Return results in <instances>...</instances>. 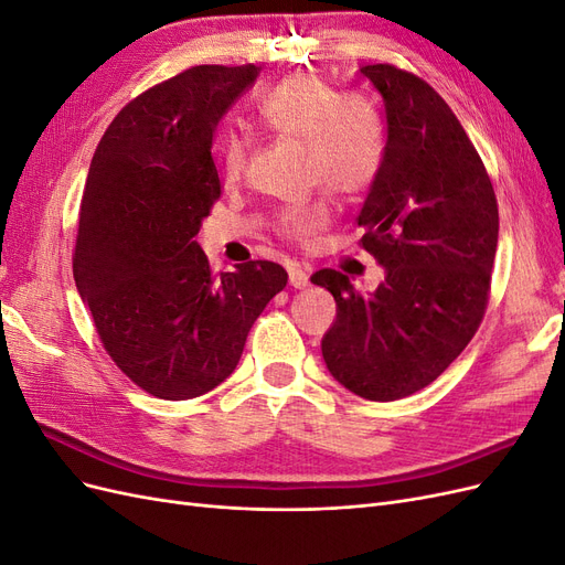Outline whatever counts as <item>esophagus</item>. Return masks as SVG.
I'll return each instance as SVG.
<instances>
[{
    "label": "esophagus",
    "instance_id": "esophagus-1",
    "mask_svg": "<svg viewBox=\"0 0 565 565\" xmlns=\"http://www.w3.org/2000/svg\"><path fill=\"white\" fill-rule=\"evenodd\" d=\"M289 285L297 289H303L306 285H309V273L299 266H289Z\"/></svg>",
    "mask_w": 565,
    "mask_h": 565
}]
</instances>
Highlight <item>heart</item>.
<instances>
[{
    "mask_svg": "<svg viewBox=\"0 0 565 565\" xmlns=\"http://www.w3.org/2000/svg\"><path fill=\"white\" fill-rule=\"evenodd\" d=\"M256 117L270 131L306 141V169L313 183H324L339 193H358L377 177L384 152L382 122L363 98H341L316 75L297 73L259 98ZM218 162L228 181L243 177L247 164L243 136L228 134L221 141ZM328 221L330 204L320 195L282 207L278 228L292 241L309 243Z\"/></svg>",
    "mask_w": 565,
    "mask_h": 565,
    "instance_id": "b5f03b06",
    "label": "heart"
}]
</instances>
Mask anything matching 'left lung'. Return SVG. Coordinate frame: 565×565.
Returning a JSON list of instances; mask_svg holds the SVG:
<instances>
[{"label": "left lung", "mask_w": 565, "mask_h": 565, "mask_svg": "<svg viewBox=\"0 0 565 565\" xmlns=\"http://www.w3.org/2000/svg\"><path fill=\"white\" fill-rule=\"evenodd\" d=\"M361 75L380 92L384 158L358 226L384 280L361 295L322 268L337 320L322 337L332 377L367 401H398L440 377L483 320L500 214L486 167L429 84L388 63Z\"/></svg>", "instance_id": "obj_1"}]
</instances>
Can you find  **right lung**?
<instances>
[{
    "label": "right lung",
    "instance_id": "1",
    "mask_svg": "<svg viewBox=\"0 0 565 565\" xmlns=\"http://www.w3.org/2000/svg\"><path fill=\"white\" fill-rule=\"evenodd\" d=\"M259 65H195L136 96L106 129L79 204L73 276L104 349L162 401L216 388L287 285L273 262L214 276L195 235L221 195L218 119Z\"/></svg>",
    "mask_w": 565,
    "mask_h": 565
}]
</instances>
